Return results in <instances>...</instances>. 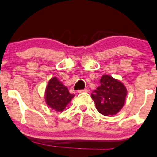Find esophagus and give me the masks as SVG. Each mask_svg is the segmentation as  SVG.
<instances>
[{"label": "esophagus", "mask_w": 157, "mask_h": 157, "mask_svg": "<svg viewBox=\"0 0 157 157\" xmlns=\"http://www.w3.org/2000/svg\"><path fill=\"white\" fill-rule=\"evenodd\" d=\"M90 90L88 89H84V90H78V93H83V92H89Z\"/></svg>", "instance_id": "1"}]
</instances>
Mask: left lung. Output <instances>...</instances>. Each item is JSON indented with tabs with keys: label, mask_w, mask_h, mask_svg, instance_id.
<instances>
[{
	"label": "left lung",
	"mask_w": 157,
	"mask_h": 157,
	"mask_svg": "<svg viewBox=\"0 0 157 157\" xmlns=\"http://www.w3.org/2000/svg\"><path fill=\"white\" fill-rule=\"evenodd\" d=\"M126 95L124 84L105 74L100 79L99 86L91 94L97 110L105 116L117 114L124 106Z\"/></svg>",
	"instance_id": "1"
}]
</instances>
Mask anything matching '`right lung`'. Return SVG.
I'll return each instance as SVG.
<instances>
[{"mask_svg":"<svg viewBox=\"0 0 157 157\" xmlns=\"http://www.w3.org/2000/svg\"><path fill=\"white\" fill-rule=\"evenodd\" d=\"M74 96L56 77L49 80L45 90V101L49 108L56 111H63Z\"/></svg>","mask_w":157,"mask_h":157,"instance_id":"obj_1","label":"right lung"}]
</instances>
